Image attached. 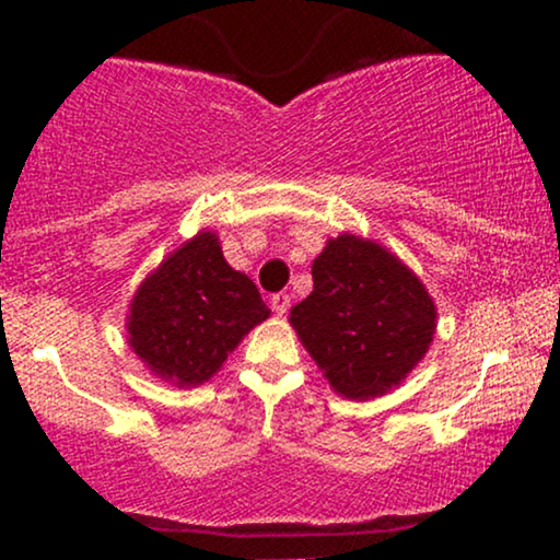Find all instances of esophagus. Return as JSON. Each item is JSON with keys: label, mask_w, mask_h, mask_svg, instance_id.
<instances>
[{"label": "esophagus", "mask_w": 560, "mask_h": 560, "mask_svg": "<svg viewBox=\"0 0 560 560\" xmlns=\"http://www.w3.org/2000/svg\"><path fill=\"white\" fill-rule=\"evenodd\" d=\"M289 302H292V298H289L287 292L273 294V298H271V307H273L276 316H284V313L289 311Z\"/></svg>", "instance_id": "34e87169"}]
</instances>
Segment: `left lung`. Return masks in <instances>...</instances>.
I'll return each mask as SVG.
<instances>
[{"label": "left lung", "mask_w": 560, "mask_h": 560, "mask_svg": "<svg viewBox=\"0 0 560 560\" xmlns=\"http://www.w3.org/2000/svg\"><path fill=\"white\" fill-rule=\"evenodd\" d=\"M339 397L374 400L405 382L436 331L423 281L376 240L339 234L313 260V292L289 313Z\"/></svg>", "instance_id": "obj_1"}]
</instances>
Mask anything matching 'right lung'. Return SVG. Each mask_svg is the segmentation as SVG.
<instances>
[{"label": "right lung", "mask_w": 560, "mask_h": 560, "mask_svg": "<svg viewBox=\"0 0 560 560\" xmlns=\"http://www.w3.org/2000/svg\"><path fill=\"white\" fill-rule=\"evenodd\" d=\"M271 311L247 273L223 258L215 231L168 253L133 292L126 337L150 374L178 389L210 382Z\"/></svg>", "instance_id": "add662e5"}]
</instances>
